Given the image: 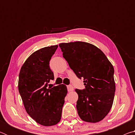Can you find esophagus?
<instances>
[{
  "label": "esophagus",
  "mask_w": 135,
  "mask_h": 135,
  "mask_svg": "<svg viewBox=\"0 0 135 135\" xmlns=\"http://www.w3.org/2000/svg\"><path fill=\"white\" fill-rule=\"evenodd\" d=\"M67 89L68 92H72V91L74 90V88H73V86L69 85V86H67Z\"/></svg>",
  "instance_id": "obj_1"
}]
</instances>
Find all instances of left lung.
<instances>
[{
	"mask_svg": "<svg viewBox=\"0 0 135 135\" xmlns=\"http://www.w3.org/2000/svg\"><path fill=\"white\" fill-rule=\"evenodd\" d=\"M63 57L85 89H76V108L81 119L97 123L103 120L113 105L115 91L114 67L101 50L84 42L59 45Z\"/></svg>",
	"mask_w": 135,
	"mask_h": 135,
	"instance_id": "8db88e82",
	"label": "left lung"
}]
</instances>
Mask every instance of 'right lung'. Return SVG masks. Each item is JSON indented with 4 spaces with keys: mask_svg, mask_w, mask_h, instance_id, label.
<instances>
[{
    "mask_svg": "<svg viewBox=\"0 0 135 135\" xmlns=\"http://www.w3.org/2000/svg\"><path fill=\"white\" fill-rule=\"evenodd\" d=\"M58 45L45 47L33 52L22 65L18 79V90L25 109L33 119L44 126L60 122L67 94L65 84L47 88L54 73L49 67L51 57Z\"/></svg>",
    "mask_w": 135,
    "mask_h": 135,
    "instance_id": "obj_1",
    "label": "right lung"
}]
</instances>
